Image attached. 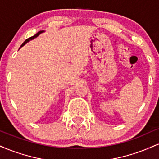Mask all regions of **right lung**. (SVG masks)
I'll return each instance as SVG.
<instances>
[{
	"instance_id": "obj_1",
	"label": "right lung",
	"mask_w": 159,
	"mask_h": 159,
	"mask_svg": "<svg viewBox=\"0 0 159 159\" xmlns=\"http://www.w3.org/2000/svg\"><path fill=\"white\" fill-rule=\"evenodd\" d=\"M43 32H45V30H40V31H39V32H38V33H36V34H35V35H34V36H31V37L28 38V39H26V40H25V42H24V43H22V44H21V47H20V48H21V47H22V46H24V45H25V44H27V43H28V42H29V41H30V40H32V39H35V38H36V37H37V36H39V35H40V34H42V33H43Z\"/></svg>"
}]
</instances>
